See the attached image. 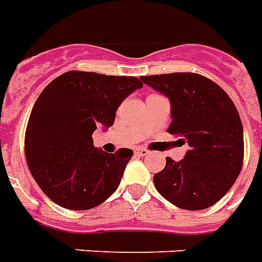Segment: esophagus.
<instances>
[{"label":"esophagus","mask_w":262,"mask_h":262,"mask_svg":"<svg viewBox=\"0 0 262 262\" xmlns=\"http://www.w3.org/2000/svg\"><path fill=\"white\" fill-rule=\"evenodd\" d=\"M135 153L138 155V156H148V155H149V150L145 149V148H136Z\"/></svg>","instance_id":"34e87169"}]
</instances>
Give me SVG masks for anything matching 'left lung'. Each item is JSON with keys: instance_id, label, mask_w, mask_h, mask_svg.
Listing matches in <instances>:
<instances>
[{"instance_id": "1", "label": "left lung", "mask_w": 262, "mask_h": 262, "mask_svg": "<svg viewBox=\"0 0 262 262\" xmlns=\"http://www.w3.org/2000/svg\"><path fill=\"white\" fill-rule=\"evenodd\" d=\"M171 103L168 133L190 149L180 161L167 157L153 176L161 196L184 210L215 205L237 180L244 160V129L234 103L218 84L191 72L141 76Z\"/></svg>"}]
</instances>
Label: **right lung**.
<instances>
[{"label": "right lung", "mask_w": 262, "mask_h": 262, "mask_svg": "<svg viewBox=\"0 0 262 262\" xmlns=\"http://www.w3.org/2000/svg\"><path fill=\"white\" fill-rule=\"evenodd\" d=\"M135 76L69 71L41 91L25 133L33 179L51 201L69 210L97 207L120 186L133 150L98 149L97 127L107 130L125 98L141 89Z\"/></svg>", "instance_id": "obj_1"}]
</instances>
